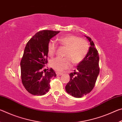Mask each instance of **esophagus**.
Returning <instances> with one entry per match:
<instances>
[{
    "instance_id": "1",
    "label": "esophagus",
    "mask_w": 122,
    "mask_h": 122,
    "mask_svg": "<svg viewBox=\"0 0 122 122\" xmlns=\"http://www.w3.org/2000/svg\"><path fill=\"white\" fill-rule=\"evenodd\" d=\"M56 74L57 76H61L62 74V73H59V72H56Z\"/></svg>"
}]
</instances>
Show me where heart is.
Listing matches in <instances>:
<instances>
[{
  "label": "heart",
  "instance_id": "obj_1",
  "mask_svg": "<svg viewBox=\"0 0 122 122\" xmlns=\"http://www.w3.org/2000/svg\"><path fill=\"white\" fill-rule=\"evenodd\" d=\"M60 44L67 47L65 57H56L51 60L50 65L53 69L61 71L68 68L71 63L78 64L85 58L87 54L89 45L85 39L73 35H67L60 37L58 39ZM57 51V46L55 42L51 41L48 46V53L50 56L55 54Z\"/></svg>",
  "mask_w": 122,
  "mask_h": 122
}]
</instances>
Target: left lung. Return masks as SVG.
<instances>
[{"mask_svg":"<svg viewBox=\"0 0 122 122\" xmlns=\"http://www.w3.org/2000/svg\"><path fill=\"white\" fill-rule=\"evenodd\" d=\"M90 46L85 58L77 66V71L69 74L70 81L66 86L68 94L76 98L86 95L94 88L100 73L99 55L92 39L86 36Z\"/></svg>","mask_w":122,"mask_h":122,"instance_id":"obj_1","label":"left lung"}]
</instances>
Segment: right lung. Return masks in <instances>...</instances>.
<instances>
[{"label":"right lung","mask_w":122,"mask_h":122,"mask_svg":"<svg viewBox=\"0 0 122 122\" xmlns=\"http://www.w3.org/2000/svg\"><path fill=\"white\" fill-rule=\"evenodd\" d=\"M60 31L40 30L28 41L20 62L21 81L25 88L33 95L46 94L50 89L51 79L56 76L52 68L44 69L48 62L50 39Z\"/></svg>","instance_id":"add662e5"}]
</instances>
